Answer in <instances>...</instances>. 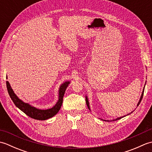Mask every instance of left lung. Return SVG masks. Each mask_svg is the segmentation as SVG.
<instances>
[{
  "mask_svg": "<svg viewBox=\"0 0 152 152\" xmlns=\"http://www.w3.org/2000/svg\"><path fill=\"white\" fill-rule=\"evenodd\" d=\"M143 95H144V90H143V91H142V95H141V97H140V101H139V102H138V104H137V106H138L140 104V102H141V101H142V97H143ZM86 104H87V106H88V108L89 109H90L89 108V102H88V98L86 97ZM132 113V112H131ZM121 118H117L116 119H114V120H118V119H121ZM114 120H113V121H114Z\"/></svg>",
  "mask_w": 152,
  "mask_h": 152,
  "instance_id": "8db88e82",
  "label": "left lung"
}]
</instances>
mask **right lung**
I'll list each match as a JSON object with an SVG mask.
<instances>
[{
	"label": "right lung",
	"instance_id": "add662e5",
	"mask_svg": "<svg viewBox=\"0 0 152 152\" xmlns=\"http://www.w3.org/2000/svg\"><path fill=\"white\" fill-rule=\"evenodd\" d=\"M69 83V82H65L61 86L59 89V98L57 104L52 108L45 110L33 107V106L27 104V103H24L20 99H19L18 96L15 95L14 91H13L12 89L11 88V86L8 81L6 82V87H7L8 92L11 99L12 100V101L14 102L15 105L20 109L22 112H23L25 114L29 116L30 118H33L34 119L46 120L47 119L52 118L53 116L57 114V112H59L61 106H62L63 96Z\"/></svg>",
	"mask_w": 152,
	"mask_h": 152
}]
</instances>
